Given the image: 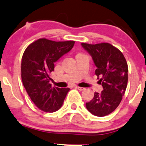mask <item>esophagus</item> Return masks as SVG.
Returning <instances> with one entry per match:
<instances>
[{
  "mask_svg": "<svg viewBox=\"0 0 146 146\" xmlns=\"http://www.w3.org/2000/svg\"><path fill=\"white\" fill-rule=\"evenodd\" d=\"M75 88H76V89H78V90H79V91H83V90H84V89H85V88L81 87V86H76Z\"/></svg>",
  "mask_w": 146,
  "mask_h": 146,
  "instance_id": "obj_1",
  "label": "esophagus"
}]
</instances>
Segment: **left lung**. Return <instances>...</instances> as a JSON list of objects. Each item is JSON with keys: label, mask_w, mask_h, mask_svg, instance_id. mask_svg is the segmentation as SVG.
I'll return each instance as SVG.
<instances>
[{"label": "left lung", "mask_w": 146, "mask_h": 146, "mask_svg": "<svg viewBox=\"0 0 146 146\" xmlns=\"http://www.w3.org/2000/svg\"><path fill=\"white\" fill-rule=\"evenodd\" d=\"M82 46L92 56L96 67L95 74L104 89L101 93L95 92L86 108L94 116H105L121 102L128 83V64L121 52L109 43H82Z\"/></svg>", "instance_id": "left-lung-1"}]
</instances>
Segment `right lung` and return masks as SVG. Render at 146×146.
Wrapping results in <instances>:
<instances>
[{
  "label": "right lung",
  "instance_id": "right-lung-1",
  "mask_svg": "<svg viewBox=\"0 0 146 146\" xmlns=\"http://www.w3.org/2000/svg\"><path fill=\"white\" fill-rule=\"evenodd\" d=\"M74 41L55 42L41 38L25 50L21 62L23 84L33 103L44 112L62 107L70 88H58L50 84L54 62L72 49Z\"/></svg>",
  "mask_w": 146,
  "mask_h": 146
}]
</instances>
